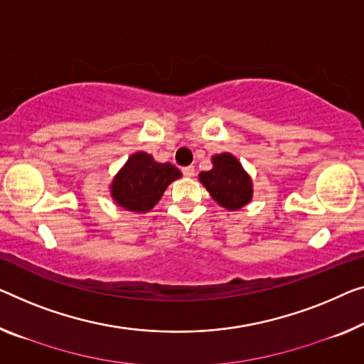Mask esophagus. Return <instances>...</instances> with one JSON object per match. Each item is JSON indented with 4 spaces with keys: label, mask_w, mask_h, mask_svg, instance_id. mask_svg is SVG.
I'll return each instance as SVG.
<instances>
[{
    "label": "esophagus",
    "mask_w": 364,
    "mask_h": 364,
    "mask_svg": "<svg viewBox=\"0 0 364 364\" xmlns=\"http://www.w3.org/2000/svg\"><path fill=\"white\" fill-rule=\"evenodd\" d=\"M194 173H196V170H194V166H184L183 168V175L184 176L191 178V176H194Z\"/></svg>",
    "instance_id": "1"
}]
</instances>
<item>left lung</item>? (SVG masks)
Segmentation results:
<instances>
[{
	"mask_svg": "<svg viewBox=\"0 0 364 364\" xmlns=\"http://www.w3.org/2000/svg\"><path fill=\"white\" fill-rule=\"evenodd\" d=\"M199 181L217 204L229 210L242 209L253 198L252 178L232 154L214 155L213 170L200 171Z\"/></svg>",
	"mask_w": 364,
	"mask_h": 364,
	"instance_id": "8db88e82",
	"label": "left lung"
}]
</instances>
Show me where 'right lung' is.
I'll use <instances>...</instances> for the list:
<instances>
[{"instance_id":"1","label":"right lung","mask_w":364,"mask_h":364,"mask_svg":"<svg viewBox=\"0 0 364 364\" xmlns=\"http://www.w3.org/2000/svg\"><path fill=\"white\" fill-rule=\"evenodd\" d=\"M181 178L171 164H159L154 156L137 151L130 155L111 183L114 203L132 213H149L164 196L168 184Z\"/></svg>"}]
</instances>
